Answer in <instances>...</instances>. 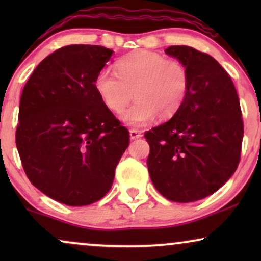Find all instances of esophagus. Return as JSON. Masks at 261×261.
<instances>
[{"label": "esophagus", "instance_id": "obj_1", "mask_svg": "<svg viewBox=\"0 0 261 261\" xmlns=\"http://www.w3.org/2000/svg\"><path fill=\"white\" fill-rule=\"evenodd\" d=\"M129 135H130L132 140H135V139H139V138L142 137L141 132L138 130V129H130L129 130Z\"/></svg>", "mask_w": 261, "mask_h": 261}]
</instances>
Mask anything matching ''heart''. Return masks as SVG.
Masks as SVG:
<instances>
[{
	"instance_id": "1",
	"label": "heart",
	"mask_w": 261,
	"mask_h": 261,
	"mask_svg": "<svg viewBox=\"0 0 261 261\" xmlns=\"http://www.w3.org/2000/svg\"><path fill=\"white\" fill-rule=\"evenodd\" d=\"M117 74L102 70L94 85L103 105L113 113H121L134 97L133 105L122 114L124 123L140 127L158 115L167 120L184 105L190 89V74L179 60L149 51H138L116 63Z\"/></svg>"
}]
</instances>
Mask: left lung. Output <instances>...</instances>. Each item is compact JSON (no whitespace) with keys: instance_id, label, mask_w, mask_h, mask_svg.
I'll use <instances>...</instances> for the list:
<instances>
[{"instance_id":"8db88e82","label":"left lung","mask_w":261,"mask_h":261,"mask_svg":"<svg viewBox=\"0 0 261 261\" xmlns=\"http://www.w3.org/2000/svg\"><path fill=\"white\" fill-rule=\"evenodd\" d=\"M165 53L190 74L184 105L172 119L145 133L152 183L173 202L198 201L219 190L240 162L244 121L233 81L204 52L170 46Z\"/></svg>"}]
</instances>
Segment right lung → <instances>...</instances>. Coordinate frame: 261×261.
Returning a JSON list of instances; mask_svg holds the SVG:
<instances>
[{
  "label": "right lung",
  "instance_id": "1",
  "mask_svg": "<svg viewBox=\"0 0 261 261\" xmlns=\"http://www.w3.org/2000/svg\"><path fill=\"white\" fill-rule=\"evenodd\" d=\"M112 55L98 45L64 46L35 67L21 95V164L35 188L66 205L105 197L129 145V132L94 85Z\"/></svg>",
  "mask_w": 261,
  "mask_h": 261
}]
</instances>
